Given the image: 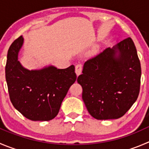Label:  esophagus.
Listing matches in <instances>:
<instances>
[{
    "label": "esophagus",
    "mask_w": 149,
    "mask_h": 149,
    "mask_svg": "<svg viewBox=\"0 0 149 149\" xmlns=\"http://www.w3.org/2000/svg\"><path fill=\"white\" fill-rule=\"evenodd\" d=\"M82 70H83V64L82 63H78L75 66V72L77 74V75L79 76L81 74Z\"/></svg>",
    "instance_id": "34e87169"
}]
</instances>
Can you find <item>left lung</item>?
Returning a JSON list of instances; mask_svg holds the SVG:
<instances>
[{"mask_svg": "<svg viewBox=\"0 0 149 149\" xmlns=\"http://www.w3.org/2000/svg\"><path fill=\"white\" fill-rule=\"evenodd\" d=\"M141 77L137 50L128 37L86 61L77 82L91 116L98 120L117 119L137 100Z\"/></svg>", "mask_w": 149, "mask_h": 149, "instance_id": "obj_1", "label": "left lung"}]
</instances>
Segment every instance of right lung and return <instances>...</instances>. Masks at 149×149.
Returning a JSON list of instances; mask_svg holds the SVG:
<instances>
[{
    "instance_id": "1",
    "label": "right lung",
    "mask_w": 149,
    "mask_h": 149,
    "mask_svg": "<svg viewBox=\"0 0 149 149\" xmlns=\"http://www.w3.org/2000/svg\"><path fill=\"white\" fill-rule=\"evenodd\" d=\"M23 39L10 46L6 65V80L14 107L28 119L47 121L56 117L70 86L76 81L74 65L63 69L49 66L28 70L17 61Z\"/></svg>"
}]
</instances>
